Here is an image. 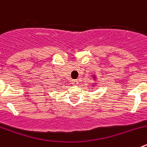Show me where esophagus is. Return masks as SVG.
Masks as SVG:
<instances>
[{
  "instance_id": "obj_1",
  "label": "esophagus",
  "mask_w": 147,
  "mask_h": 147,
  "mask_svg": "<svg viewBox=\"0 0 147 147\" xmlns=\"http://www.w3.org/2000/svg\"><path fill=\"white\" fill-rule=\"evenodd\" d=\"M78 83H79V82H78V80H73V81H72V84H73V85H78Z\"/></svg>"
}]
</instances>
